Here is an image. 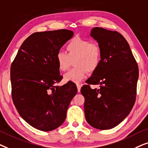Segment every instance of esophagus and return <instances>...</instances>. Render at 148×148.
I'll use <instances>...</instances> for the list:
<instances>
[{
    "instance_id": "obj_1",
    "label": "esophagus",
    "mask_w": 148,
    "mask_h": 148,
    "mask_svg": "<svg viewBox=\"0 0 148 148\" xmlns=\"http://www.w3.org/2000/svg\"><path fill=\"white\" fill-rule=\"evenodd\" d=\"M81 86H82V84H80L79 83L76 84V86H77V89H78V92H80V88H81Z\"/></svg>"
}]
</instances>
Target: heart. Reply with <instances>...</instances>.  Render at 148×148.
I'll return each mask as SVG.
<instances>
[{"instance_id":"1","label":"heart","mask_w":148,"mask_h":148,"mask_svg":"<svg viewBox=\"0 0 148 148\" xmlns=\"http://www.w3.org/2000/svg\"><path fill=\"white\" fill-rule=\"evenodd\" d=\"M66 49L68 53L60 51L57 53L56 62L58 68L65 72L68 70L74 60L76 66L64 74V80L67 82H81L88 71L95 72L101 64V49L91 41L76 36L69 41Z\"/></svg>"}]
</instances>
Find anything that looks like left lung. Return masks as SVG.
Returning <instances> with one entry per match:
<instances>
[{"label": "left lung", "mask_w": 148, "mask_h": 148, "mask_svg": "<svg viewBox=\"0 0 148 148\" xmlns=\"http://www.w3.org/2000/svg\"><path fill=\"white\" fill-rule=\"evenodd\" d=\"M90 36L101 51V62L86 80L80 92L84 97V115L91 127L100 130L114 128L131 111L136 99L139 69L123 35L116 31L94 27ZM89 84H99L92 90Z\"/></svg>", "instance_id": "obj_1"}]
</instances>
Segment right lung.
<instances>
[{
  "mask_svg": "<svg viewBox=\"0 0 148 148\" xmlns=\"http://www.w3.org/2000/svg\"><path fill=\"white\" fill-rule=\"evenodd\" d=\"M74 32L58 29L35 32L25 39L11 66V94L20 116L35 129L50 131L64 123L77 93L72 82L63 86L56 55Z\"/></svg>",
  "mask_w": 148,
  "mask_h": 148,
  "instance_id": "obj_1",
  "label": "right lung"
}]
</instances>
